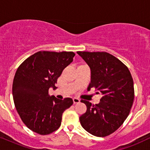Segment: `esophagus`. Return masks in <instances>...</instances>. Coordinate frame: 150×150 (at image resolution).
Listing matches in <instances>:
<instances>
[{
  "label": "esophagus",
  "mask_w": 150,
  "mask_h": 150,
  "mask_svg": "<svg viewBox=\"0 0 150 150\" xmlns=\"http://www.w3.org/2000/svg\"><path fill=\"white\" fill-rule=\"evenodd\" d=\"M80 100L78 99V98H76V97L73 98L74 104H78V103H80Z\"/></svg>",
  "instance_id": "esophagus-1"
}]
</instances>
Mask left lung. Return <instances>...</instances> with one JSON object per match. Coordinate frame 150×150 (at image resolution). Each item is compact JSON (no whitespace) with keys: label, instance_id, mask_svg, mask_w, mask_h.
I'll list each match as a JSON object with an SVG mask.
<instances>
[{"label":"left lung","instance_id":"left-lung-1","mask_svg":"<svg viewBox=\"0 0 150 150\" xmlns=\"http://www.w3.org/2000/svg\"><path fill=\"white\" fill-rule=\"evenodd\" d=\"M91 69L87 90L95 88L102 97L98 104L82 100L87 111L80 117L82 128L97 137L115 132L130 113L134 100L133 80L128 68L106 52L77 51Z\"/></svg>","mask_w":150,"mask_h":150}]
</instances>
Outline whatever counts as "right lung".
<instances>
[{"mask_svg": "<svg viewBox=\"0 0 150 150\" xmlns=\"http://www.w3.org/2000/svg\"><path fill=\"white\" fill-rule=\"evenodd\" d=\"M75 53L39 51L19 66L13 84V96L18 114L26 126L40 135L56 131L62 115L73 104L71 98L58 99L49 96L56 89L62 72L73 62Z\"/></svg>", "mask_w": 150, "mask_h": 150, "instance_id": "obj_1", "label": "right lung"}]
</instances>
